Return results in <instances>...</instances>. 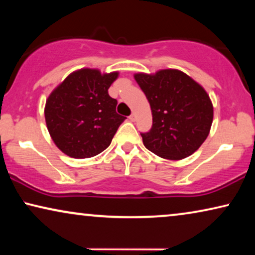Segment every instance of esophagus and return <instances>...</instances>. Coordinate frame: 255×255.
<instances>
[{"mask_svg":"<svg viewBox=\"0 0 255 255\" xmlns=\"http://www.w3.org/2000/svg\"><path fill=\"white\" fill-rule=\"evenodd\" d=\"M128 118H130L131 122H135V121H137V114H135V113L131 114V116L128 117Z\"/></svg>","mask_w":255,"mask_h":255,"instance_id":"34e87169","label":"esophagus"}]
</instances>
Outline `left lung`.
<instances>
[{"mask_svg":"<svg viewBox=\"0 0 255 255\" xmlns=\"http://www.w3.org/2000/svg\"><path fill=\"white\" fill-rule=\"evenodd\" d=\"M134 80L152 110V128L141 133L145 147L168 160H181L196 152L214 120V107L203 87L179 69L137 73Z\"/></svg>","mask_w":255,"mask_h":255,"instance_id":"left-lung-1","label":"left lung"}]
</instances>
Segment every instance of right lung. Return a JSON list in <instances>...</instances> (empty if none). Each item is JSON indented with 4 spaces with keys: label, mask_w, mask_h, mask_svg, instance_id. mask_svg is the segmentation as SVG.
<instances>
[{
    "label": "right lung",
    "mask_w": 255,
    "mask_h": 255,
    "mask_svg": "<svg viewBox=\"0 0 255 255\" xmlns=\"http://www.w3.org/2000/svg\"><path fill=\"white\" fill-rule=\"evenodd\" d=\"M118 72L95 68L73 72L47 97L45 121L57 147L75 159L92 158L110 145L125 121L116 113L117 101L108 89Z\"/></svg>",
    "instance_id": "add662e5"
}]
</instances>
